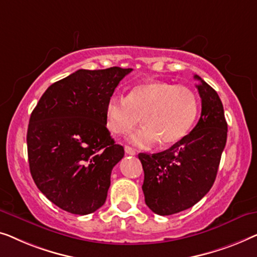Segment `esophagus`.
<instances>
[{
	"instance_id": "1",
	"label": "esophagus",
	"mask_w": 257,
	"mask_h": 257,
	"mask_svg": "<svg viewBox=\"0 0 257 257\" xmlns=\"http://www.w3.org/2000/svg\"><path fill=\"white\" fill-rule=\"evenodd\" d=\"M124 151H125V154H127V155H132V156H134V155L136 154V151L134 150L133 148H130V147H128V146L124 147Z\"/></svg>"
}]
</instances>
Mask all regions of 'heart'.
Masks as SVG:
<instances>
[{
    "label": "heart",
    "mask_w": 257,
    "mask_h": 257,
    "mask_svg": "<svg viewBox=\"0 0 257 257\" xmlns=\"http://www.w3.org/2000/svg\"><path fill=\"white\" fill-rule=\"evenodd\" d=\"M198 107L196 94L186 86L149 81L134 86L125 97L111 95L104 107V123L115 135H125L141 115L144 125L129 136V142L150 149L184 139L193 127Z\"/></svg>",
    "instance_id": "heart-1"
}]
</instances>
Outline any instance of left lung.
Here are the masks:
<instances>
[{"instance_id":"obj_1","label":"left lung","mask_w":257,"mask_h":257,"mask_svg":"<svg viewBox=\"0 0 257 257\" xmlns=\"http://www.w3.org/2000/svg\"><path fill=\"white\" fill-rule=\"evenodd\" d=\"M196 87L201 97V115L192 132L168 150L139 154L144 171L146 204L160 215L192 207L214 184L227 141V122L221 100L199 75Z\"/></svg>"}]
</instances>
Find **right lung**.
<instances>
[{"mask_svg":"<svg viewBox=\"0 0 257 257\" xmlns=\"http://www.w3.org/2000/svg\"><path fill=\"white\" fill-rule=\"evenodd\" d=\"M133 68L78 70L52 84L29 121V166L58 207L85 215L104 204L111 170L124 156L104 123V107Z\"/></svg>","mask_w":257,"mask_h":257,"instance_id":"1","label":"right lung"}]
</instances>
